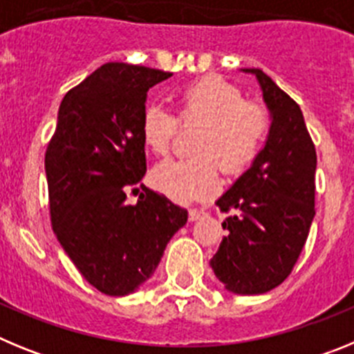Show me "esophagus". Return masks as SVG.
<instances>
[{"instance_id": "34e87169", "label": "esophagus", "mask_w": 354, "mask_h": 354, "mask_svg": "<svg viewBox=\"0 0 354 354\" xmlns=\"http://www.w3.org/2000/svg\"><path fill=\"white\" fill-rule=\"evenodd\" d=\"M202 214H204V211H202V209H192L187 216H189V221H196Z\"/></svg>"}]
</instances>
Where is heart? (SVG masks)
Returning a JSON list of instances; mask_svg holds the SVG:
<instances>
[{
    "label": "heart",
    "instance_id": "heart-1",
    "mask_svg": "<svg viewBox=\"0 0 354 354\" xmlns=\"http://www.w3.org/2000/svg\"><path fill=\"white\" fill-rule=\"evenodd\" d=\"M175 102L183 124L202 126L195 143L200 156L158 162L150 171V183L177 202L207 198L220 189L218 162L228 174H237L257 158L268 136L270 117L261 104L245 101L237 86L218 76H205L184 86ZM177 118L161 104L147 106L140 122L147 149L165 154L177 131Z\"/></svg>",
    "mask_w": 354,
    "mask_h": 354
}]
</instances>
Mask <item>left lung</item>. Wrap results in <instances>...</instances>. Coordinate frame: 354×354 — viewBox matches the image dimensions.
Here are the masks:
<instances>
[{
    "label": "left lung",
    "mask_w": 354,
    "mask_h": 354,
    "mask_svg": "<svg viewBox=\"0 0 354 354\" xmlns=\"http://www.w3.org/2000/svg\"><path fill=\"white\" fill-rule=\"evenodd\" d=\"M243 72L257 77L271 126L248 170L216 200L232 214L221 223L227 236L211 268L230 292L264 294L289 277L305 246L317 156L299 106L261 68Z\"/></svg>",
    "instance_id": "1"
}]
</instances>
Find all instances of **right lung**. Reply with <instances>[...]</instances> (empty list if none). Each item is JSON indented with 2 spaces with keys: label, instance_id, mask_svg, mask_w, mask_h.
Returning a JSON list of instances; mask_svg holds the SVG:
<instances>
[{
  "label": "right lung",
  "instance_id": "right-lung-1",
  "mask_svg": "<svg viewBox=\"0 0 354 354\" xmlns=\"http://www.w3.org/2000/svg\"><path fill=\"white\" fill-rule=\"evenodd\" d=\"M170 76L102 65L64 97L46 150L53 230L84 280L108 296L138 290L187 221L186 209L150 189L126 204L147 171L140 134L147 92Z\"/></svg>",
  "mask_w": 354,
  "mask_h": 354
}]
</instances>
